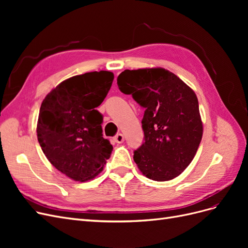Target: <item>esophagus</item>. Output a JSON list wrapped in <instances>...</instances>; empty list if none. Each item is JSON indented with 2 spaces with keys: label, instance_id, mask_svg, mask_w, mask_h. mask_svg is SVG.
Instances as JSON below:
<instances>
[{
  "label": "esophagus",
  "instance_id": "obj_1",
  "mask_svg": "<svg viewBox=\"0 0 248 248\" xmlns=\"http://www.w3.org/2000/svg\"><path fill=\"white\" fill-rule=\"evenodd\" d=\"M114 140H115L116 142H118V144H121V142L124 141V136H123L122 133H118V134H116V136H115Z\"/></svg>",
  "mask_w": 248,
  "mask_h": 248
}]
</instances>
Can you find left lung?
Masks as SVG:
<instances>
[{
    "mask_svg": "<svg viewBox=\"0 0 248 248\" xmlns=\"http://www.w3.org/2000/svg\"><path fill=\"white\" fill-rule=\"evenodd\" d=\"M117 84L145 108L144 142L133 152L138 168L154 181L178 177L192 161L202 137L196 93L163 68L127 69Z\"/></svg>",
    "mask_w": 248,
    "mask_h": 248,
    "instance_id": "obj_1",
    "label": "left lung"
}]
</instances>
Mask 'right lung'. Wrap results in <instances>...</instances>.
<instances>
[{
    "label": "right lung",
    "mask_w": 248,
    "mask_h": 248,
    "mask_svg": "<svg viewBox=\"0 0 248 248\" xmlns=\"http://www.w3.org/2000/svg\"><path fill=\"white\" fill-rule=\"evenodd\" d=\"M112 80L109 71L87 72L62 81L42 101L37 122L40 147L52 166L74 181L96 177L111 154L96 108Z\"/></svg>",
    "instance_id": "add662e5"
}]
</instances>
